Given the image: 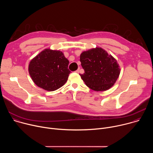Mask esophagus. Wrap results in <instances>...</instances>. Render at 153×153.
<instances>
[{"mask_svg":"<svg viewBox=\"0 0 153 153\" xmlns=\"http://www.w3.org/2000/svg\"><path fill=\"white\" fill-rule=\"evenodd\" d=\"M79 71H80V68H79V69H77L76 71V72L77 73H79Z\"/></svg>","mask_w":153,"mask_h":153,"instance_id":"esophagus-1","label":"esophagus"}]
</instances>
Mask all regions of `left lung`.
<instances>
[{"label": "left lung", "instance_id": "left-lung-1", "mask_svg": "<svg viewBox=\"0 0 153 153\" xmlns=\"http://www.w3.org/2000/svg\"><path fill=\"white\" fill-rule=\"evenodd\" d=\"M83 74H80L86 85L94 91H106L114 85L120 70L117 60L102 48L83 51L80 56Z\"/></svg>", "mask_w": 153, "mask_h": 153}]
</instances>
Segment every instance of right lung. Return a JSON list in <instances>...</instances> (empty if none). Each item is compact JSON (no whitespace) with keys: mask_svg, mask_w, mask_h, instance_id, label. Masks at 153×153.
I'll use <instances>...</instances> for the list:
<instances>
[{"mask_svg":"<svg viewBox=\"0 0 153 153\" xmlns=\"http://www.w3.org/2000/svg\"><path fill=\"white\" fill-rule=\"evenodd\" d=\"M68 64L69 60L62 51L45 49L31 60L28 71L37 86L53 91L67 82L71 73Z\"/></svg>","mask_w":153,"mask_h":153,"instance_id":"right-lung-1","label":"right lung"}]
</instances>
